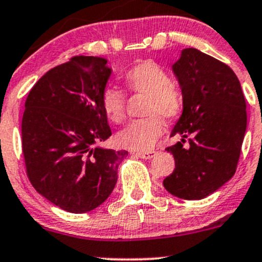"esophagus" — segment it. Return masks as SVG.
Segmentation results:
<instances>
[{"label": "esophagus", "mask_w": 262, "mask_h": 262, "mask_svg": "<svg viewBox=\"0 0 262 262\" xmlns=\"http://www.w3.org/2000/svg\"><path fill=\"white\" fill-rule=\"evenodd\" d=\"M134 155L137 157L142 158V159H151V158L155 157V151L150 150V151H138V153H134Z\"/></svg>", "instance_id": "esophagus-1"}]
</instances>
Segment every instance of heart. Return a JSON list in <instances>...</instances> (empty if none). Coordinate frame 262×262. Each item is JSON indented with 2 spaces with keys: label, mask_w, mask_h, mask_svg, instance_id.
Wrapping results in <instances>:
<instances>
[{
  "label": "heart",
  "mask_w": 262,
  "mask_h": 262,
  "mask_svg": "<svg viewBox=\"0 0 262 262\" xmlns=\"http://www.w3.org/2000/svg\"><path fill=\"white\" fill-rule=\"evenodd\" d=\"M126 88L130 92L148 96L145 114L150 116L125 126L117 134V144L129 150H150L163 134L164 123L158 114L173 119L180 113L183 98L171 84L170 76L157 63L146 61L134 66L124 74ZM102 108L113 123L123 122L125 117V94L116 87L103 91Z\"/></svg>",
  "instance_id": "obj_1"
}]
</instances>
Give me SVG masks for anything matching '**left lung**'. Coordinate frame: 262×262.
I'll list each match as a JSON object with an SVG mask.
<instances>
[{"label": "left lung", "mask_w": 262, "mask_h": 262, "mask_svg": "<svg viewBox=\"0 0 262 262\" xmlns=\"http://www.w3.org/2000/svg\"><path fill=\"white\" fill-rule=\"evenodd\" d=\"M183 96V113L168 146L175 169L163 185L185 200L209 196L234 177L246 132V102L234 71L196 48H185L173 64ZM188 139L189 145L182 146Z\"/></svg>", "instance_id": "obj_1"}]
</instances>
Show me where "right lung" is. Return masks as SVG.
I'll use <instances>...</instances> for the list:
<instances>
[{"label":"right lung","instance_id":"right-lung-1","mask_svg":"<svg viewBox=\"0 0 262 262\" xmlns=\"http://www.w3.org/2000/svg\"><path fill=\"white\" fill-rule=\"evenodd\" d=\"M107 59L77 56L38 79L22 118V150L33 188L73 214L98 208L112 194L126 150L99 146L112 136L102 94Z\"/></svg>","mask_w":262,"mask_h":262}]
</instances>
